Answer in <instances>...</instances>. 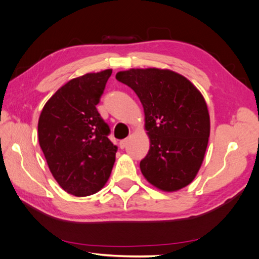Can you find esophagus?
<instances>
[{
  "instance_id": "1",
  "label": "esophagus",
  "mask_w": 259,
  "mask_h": 259,
  "mask_svg": "<svg viewBox=\"0 0 259 259\" xmlns=\"http://www.w3.org/2000/svg\"><path fill=\"white\" fill-rule=\"evenodd\" d=\"M126 142H128V140H126V139H123V140H120V142H119V146H120V148H121V149H123V148L125 147V145H126Z\"/></svg>"
}]
</instances>
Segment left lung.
I'll list each match as a JSON object with an SVG mask.
<instances>
[{
  "mask_svg": "<svg viewBox=\"0 0 259 259\" xmlns=\"http://www.w3.org/2000/svg\"><path fill=\"white\" fill-rule=\"evenodd\" d=\"M115 79L133 89L145 111L150 149L140 169L163 191L188 186L199 170L210 134L205 99L184 75L167 69H130Z\"/></svg>",
  "mask_w": 259,
  "mask_h": 259,
  "instance_id": "left-lung-1",
  "label": "left lung"
}]
</instances>
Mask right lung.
<instances>
[{"instance_id":"add662e5","label":"right lung","mask_w":259,"mask_h":259,"mask_svg":"<svg viewBox=\"0 0 259 259\" xmlns=\"http://www.w3.org/2000/svg\"><path fill=\"white\" fill-rule=\"evenodd\" d=\"M111 69L67 82L49 99L38 118L40 147L54 179L69 194H96L108 181L118 147L97 104Z\"/></svg>"}]
</instances>
